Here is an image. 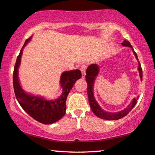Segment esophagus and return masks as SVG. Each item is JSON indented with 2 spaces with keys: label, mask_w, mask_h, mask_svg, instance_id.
Returning a JSON list of instances; mask_svg holds the SVG:
<instances>
[{
  "label": "esophagus",
  "mask_w": 155,
  "mask_h": 155,
  "mask_svg": "<svg viewBox=\"0 0 155 155\" xmlns=\"http://www.w3.org/2000/svg\"><path fill=\"white\" fill-rule=\"evenodd\" d=\"M86 68H87V65L86 64H82L81 66V72H82V78H84L85 77H86Z\"/></svg>",
  "instance_id": "obj_1"
}]
</instances>
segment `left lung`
Masks as SVG:
<instances>
[{
	"mask_svg": "<svg viewBox=\"0 0 155 155\" xmlns=\"http://www.w3.org/2000/svg\"><path fill=\"white\" fill-rule=\"evenodd\" d=\"M121 45L123 46L126 47H130L132 49L133 52H134L135 56L137 60H138V56L136 52L134 51V48H133L132 45H130L129 41H124L123 43H121ZM138 71L139 74H140V77L141 81L143 80V71L142 68H141V65L140 62L138 61ZM99 72V67L98 65L96 64H92L89 65L88 68L86 69V81L88 84V88H87V93H88V101L89 104H90L91 108L93 112L96 115L97 117L101 118L102 119H105V120H118L123 118L124 117H125L127 115L130 110L134 107V106L136 105L137 103V98H134L132 100L131 103L126 107L125 110L120 111L118 112H108L104 111L100 107L98 103L96 102V100L95 99L94 95H93V84L95 80V78L98 74Z\"/></svg>",
	"mask_w": 155,
	"mask_h": 155,
	"instance_id": "obj_1",
	"label": "left lung"
}]
</instances>
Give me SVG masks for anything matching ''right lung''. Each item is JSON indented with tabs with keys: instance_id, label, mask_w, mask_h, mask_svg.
Listing matches in <instances>:
<instances>
[{
	"instance_id": "1",
	"label": "right lung",
	"mask_w": 155,
	"mask_h": 155,
	"mask_svg": "<svg viewBox=\"0 0 155 155\" xmlns=\"http://www.w3.org/2000/svg\"><path fill=\"white\" fill-rule=\"evenodd\" d=\"M31 36L27 39L21 49L15 63L13 72V86L15 96L21 107L35 120L43 124H51L62 118L66 113V100L69 91L75 82L81 77L78 69L64 71L60 77V85L62 93L58 99L48 100L42 97L34 96L25 93L20 86L18 78V68L20 64L22 50Z\"/></svg>"
}]
</instances>
